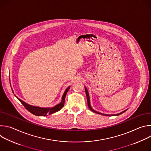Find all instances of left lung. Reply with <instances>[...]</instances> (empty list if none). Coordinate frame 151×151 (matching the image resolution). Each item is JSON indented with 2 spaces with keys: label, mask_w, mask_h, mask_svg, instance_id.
Here are the masks:
<instances>
[{
  "label": "left lung",
  "mask_w": 151,
  "mask_h": 151,
  "mask_svg": "<svg viewBox=\"0 0 151 151\" xmlns=\"http://www.w3.org/2000/svg\"><path fill=\"white\" fill-rule=\"evenodd\" d=\"M85 93H86V96H87V103H88V107L89 109L93 112L96 113V114H100V115H104V116H118L122 114H123L124 112H125L126 111H127V109L120 112L119 114H114V115H109V114H102V113H100V112H99L95 110H94L92 107H91V106L90 104V96H89V94H88V90L87 89V88H86L85 87Z\"/></svg>",
  "instance_id": "obj_1"
}]
</instances>
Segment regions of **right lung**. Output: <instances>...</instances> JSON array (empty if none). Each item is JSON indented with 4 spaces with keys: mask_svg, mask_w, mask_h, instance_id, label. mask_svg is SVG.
Listing matches in <instances>:
<instances>
[{
    "mask_svg": "<svg viewBox=\"0 0 151 151\" xmlns=\"http://www.w3.org/2000/svg\"><path fill=\"white\" fill-rule=\"evenodd\" d=\"M10 84H11V83H10ZM70 88V86L66 88V90H65V91H64V93L63 94V96L61 97V101L58 104H56L55 106H54V107H41L30 105V104H27V103L24 102V101L19 99L17 96H16L15 94H14V95L18 99V100L21 103H22V104L25 107V108L28 111H29L30 113H32V114H33L35 115L38 116H48V115H51L55 112H57L59 111L62 108V107L64 105V100H65L66 94L68 92ZM12 91L13 93H14V92L12 90Z\"/></svg>",
    "mask_w": 151,
    "mask_h": 151,
    "instance_id": "add662e5",
    "label": "right lung"
}]
</instances>
